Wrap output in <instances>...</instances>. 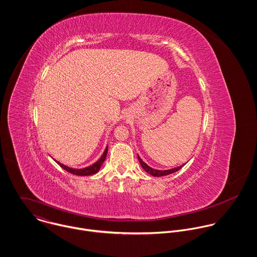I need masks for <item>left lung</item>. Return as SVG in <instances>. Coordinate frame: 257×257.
Returning a JSON list of instances; mask_svg holds the SVG:
<instances>
[{
	"label": "left lung",
	"mask_w": 257,
	"mask_h": 257,
	"mask_svg": "<svg viewBox=\"0 0 257 257\" xmlns=\"http://www.w3.org/2000/svg\"><path fill=\"white\" fill-rule=\"evenodd\" d=\"M138 157H139V161H140L141 165L143 166V168L147 171V173H149L150 175L155 176V177H160V176H166V175H169V174H171V173H173V172L178 171L179 169H181V168L183 167V165H182V166H179V167H177V168L170 169V170H164V171H161V170H155V169H152L151 167H149L147 164H146V163L141 159V157H140V156H138Z\"/></svg>",
	"instance_id": "8db88e82"
}]
</instances>
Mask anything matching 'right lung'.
<instances>
[{
    "label": "right lung",
    "mask_w": 257,
    "mask_h": 257,
    "mask_svg": "<svg viewBox=\"0 0 257 257\" xmlns=\"http://www.w3.org/2000/svg\"><path fill=\"white\" fill-rule=\"evenodd\" d=\"M107 153H108V147H106V149H105V151H104L102 157H101L97 162H95V163H94L93 165H91V166H88V167L82 168V169H74V168H70V167H68V166H65V165H63V164H61V163H59V162H57V161H56V162L59 164L60 167H62L64 170L68 171V172L71 173V174L78 175V176H88V175H93V174L97 173V172L100 170L102 164L104 163V161H105V159H106Z\"/></svg>",
    "instance_id": "obj_1"
}]
</instances>
